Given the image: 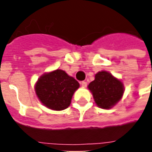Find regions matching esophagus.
<instances>
[{"label": "esophagus", "mask_w": 152, "mask_h": 152, "mask_svg": "<svg viewBox=\"0 0 152 152\" xmlns=\"http://www.w3.org/2000/svg\"><path fill=\"white\" fill-rule=\"evenodd\" d=\"M80 85H81V86H82V87H84V88H85V87H86V86H87L88 83L86 82V81H81Z\"/></svg>", "instance_id": "34e87169"}]
</instances>
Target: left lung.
<instances>
[{"mask_svg":"<svg viewBox=\"0 0 152 152\" xmlns=\"http://www.w3.org/2000/svg\"><path fill=\"white\" fill-rule=\"evenodd\" d=\"M88 89L96 105L102 109L112 108L122 99L124 92L123 82L107 71L96 73L94 80L89 83Z\"/></svg>","mask_w":152,"mask_h":152,"instance_id":"8db88e82","label":"left lung"}]
</instances>
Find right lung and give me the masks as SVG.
<instances>
[{"label": "right lung", "mask_w": 152, "mask_h": 152, "mask_svg": "<svg viewBox=\"0 0 152 152\" xmlns=\"http://www.w3.org/2000/svg\"><path fill=\"white\" fill-rule=\"evenodd\" d=\"M80 87L77 80L66 72L56 69L44 73L34 86L35 92L45 107L53 111L67 108L72 99Z\"/></svg>", "instance_id": "1"}]
</instances>
